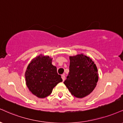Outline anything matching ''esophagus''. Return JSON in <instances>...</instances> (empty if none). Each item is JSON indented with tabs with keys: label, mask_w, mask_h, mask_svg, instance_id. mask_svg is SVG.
<instances>
[{
	"label": "esophagus",
	"mask_w": 123,
	"mask_h": 123,
	"mask_svg": "<svg viewBox=\"0 0 123 123\" xmlns=\"http://www.w3.org/2000/svg\"><path fill=\"white\" fill-rule=\"evenodd\" d=\"M61 77H62V79L63 81H65V76L64 74H62L61 76Z\"/></svg>",
	"instance_id": "esophagus-1"
}]
</instances>
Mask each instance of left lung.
Here are the masks:
<instances>
[{
  "label": "left lung",
  "instance_id": "obj_1",
  "mask_svg": "<svg viewBox=\"0 0 123 123\" xmlns=\"http://www.w3.org/2000/svg\"><path fill=\"white\" fill-rule=\"evenodd\" d=\"M97 68L92 59L82 54L70 57L69 73L63 82L71 94L77 98L88 96L98 80Z\"/></svg>",
  "mask_w": 123,
  "mask_h": 123
}]
</instances>
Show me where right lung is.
<instances>
[{"instance_id": "right-lung-1", "label": "right lung", "mask_w": 123, "mask_h": 123, "mask_svg": "<svg viewBox=\"0 0 123 123\" xmlns=\"http://www.w3.org/2000/svg\"><path fill=\"white\" fill-rule=\"evenodd\" d=\"M51 60L49 56H38L32 60L25 73L27 86L39 98L49 96L54 87L62 81L57 68L51 64Z\"/></svg>"}]
</instances>
